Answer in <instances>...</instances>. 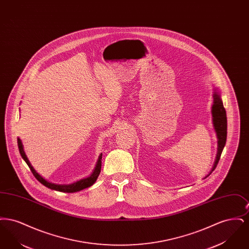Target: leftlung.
Wrapping results in <instances>:
<instances>
[{
    "instance_id": "8db88e82",
    "label": "left lung",
    "mask_w": 249,
    "mask_h": 249,
    "mask_svg": "<svg viewBox=\"0 0 249 249\" xmlns=\"http://www.w3.org/2000/svg\"><path fill=\"white\" fill-rule=\"evenodd\" d=\"M212 97H213V105L211 107V114H212L213 130L217 139V151H216V156H215L213 167L209 172V174L204 178H208L215 169V167L218 163V160L220 159L221 153L223 151V148L225 146L226 140H227V115H226L225 108L223 107L220 90L217 88L213 87Z\"/></svg>"
}]
</instances>
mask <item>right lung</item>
Masks as SVG:
<instances>
[{
  "label": "right lung",
  "mask_w": 249,
  "mask_h": 249,
  "mask_svg": "<svg viewBox=\"0 0 249 249\" xmlns=\"http://www.w3.org/2000/svg\"><path fill=\"white\" fill-rule=\"evenodd\" d=\"M18 150H19V153L21 155L22 159L25 160V162L28 164L29 168L31 169L32 173L34 174V176L36 177V179L41 183L43 184L44 186H46L48 189L53 190H57V191H61V192H67V193H72V192H77V191H80V190H84V189H87V188H89L91 187L97 178L99 177L100 173H101V168H102V157H103V153H101L99 156V159L97 160V163L95 166L94 170L92 172V174L88 177V178H82L76 182H73L71 184H68V185H59V184H54V183H51V182H48V180H46L43 177H41L37 172L36 171V169L33 167L32 163L30 162L27 155L24 151L23 143L22 141L18 138Z\"/></svg>",
  "instance_id": "add662e5"
}]
</instances>
